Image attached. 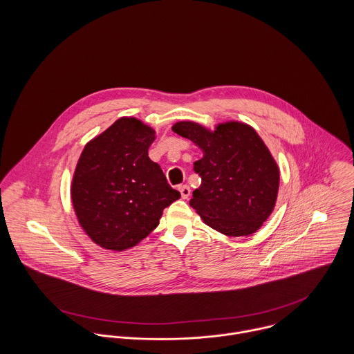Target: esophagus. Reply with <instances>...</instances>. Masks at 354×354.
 Masks as SVG:
<instances>
[{"label":"esophagus","instance_id":"esophagus-1","mask_svg":"<svg viewBox=\"0 0 354 354\" xmlns=\"http://www.w3.org/2000/svg\"><path fill=\"white\" fill-rule=\"evenodd\" d=\"M178 191H180L183 199H188L189 195H191V188H189L188 185H180V187H178Z\"/></svg>","mask_w":354,"mask_h":354}]
</instances>
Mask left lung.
I'll use <instances>...</instances> for the list:
<instances>
[{"mask_svg": "<svg viewBox=\"0 0 354 354\" xmlns=\"http://www.w3.org/2000/svg\"><path fill=\"white\" fill-rule=\"evenodd\" d=\"M173 131L204 153L195 162L202 185L189 202L204 223L232 237L254 233L272 212L279 188V169L256 131L236 121L214 132L181 121Z\"/></svg>", "mask_w": 354, "mask_h": 354, "instance_id": "8db88e82", "label": "left lung"}]
</instances>
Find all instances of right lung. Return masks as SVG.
Returning <instances> with one entry per match:
<instances>
[{
    "label": "right lung",
    "mask_w": 354,
    "mask_h": 354,
    "mask_svg": "<svg viewBox=\"0 0 354 354\" xmlns=\"http://www.w3.org/2000/svg\"><path fill=\"white\" fill-rule=\"evenodd\" d=\"M155 132L136 118H120L82 152L72 203L79 223L104 250L135 247L158 226L163 208L181 198L149 147Z\"/></svg>",
    "instance_id": "1"
}]
</instances>
